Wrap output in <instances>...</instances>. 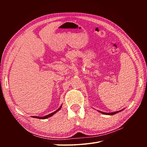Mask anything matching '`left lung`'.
Returning <instances> with one entry per match:
<instances>
[{"label": "left lung", "mask_w": 147, "mask_h": 147, "mask_svg": "<svg viewBox=\"0 0 147 147\" xmlns=\"http://www.w3.org/2000/svg\"><path fill=\"white\" fill-rule=\"evenodd\" d=\"M121 111H122V110H119V111H118V112H113V113H104V112H101L102 113L104 114V115H114V114H115V113H118V112H121Z\"/></svg>", "instance_id": "1"}]
</instances>
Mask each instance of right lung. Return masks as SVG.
Listing matches in <instances>:
<instances>
[{
  "instance_id": "obj_1",
  "label": "right lung",
  "mask_w": 147,
  "mask_h": 147,
  "mask_svg": "<svg viewBox=\"0 0 147 147\" xmlns=\"http://www.w3.org/2000/svg\"><path fill=\"white\" fill-rule=\"evenodd\" d=\"M61 109V107L58 109V110H57L56 111H55V112H53V113H50V114H49V115H46V116H45V117H33L34 118H39V119H46V118H49V117H51L52 115H54L55 113H56L57 111H58L59 110H60Z\"/></svg>"
}]
</instances>
